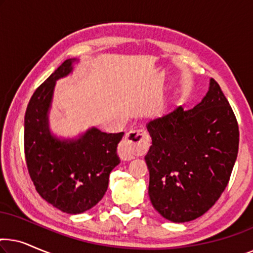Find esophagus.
Instances as JSON below:
<instances>
[{"instance_id": "esophagus-1", "label": "esophagus", "mask_w": 253, "mask_h": 253, "mask_svg": "<svg viewBox=\"0 0 253 253\" xmlns=\"http://www.w3.org/2000/svg\"><path fill=\"white\" fill-rule=\"evenodd\" d=\"M150 144V136L144 129L130 130L126 134L119 148V154L122 160H131L134 155L145 153Z\"/></svg>"}]
</instances>
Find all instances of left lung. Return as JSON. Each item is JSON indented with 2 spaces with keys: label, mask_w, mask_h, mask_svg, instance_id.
<instances>
[{
  "label": "left lung",
  "mask_w": 253,
  "mask_h": 253,
  "mask_svg": "<svg viewBox=\"0 0 253 253\" xmlns=\"http://www.w3.org/2000/svg\"><path fill=\"white\" fill-rule=\"evenodd\" d=\"M146 127L152 205L172 222L202 216L226 189L238 153V124L219 84L211 78L192 109L179 106Z\"/></svg>",
  "instance_id": "left-lung-1"
}]
</instances>
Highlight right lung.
<instances>
[{
    "label": "right lung",
    "mask_w": 253,
    "mask_h": 253,
    "mask_svg": "<svg viewBox=\"0 0 253 253\" xmlns=\"http://www.w3.org/2000/svg\"><path fill=\"white\" fill-rule=\"evenodd\" d=\"M78 60L68 58L33 93L24 120L27 169L39 195L68 214L95 206L108 188L117 165V145L124 132L106 133L92 126L76 138H60L50 131L49 110L55 85L67 77Z\"/></svg>",
    "instance_id": "right-lung-1"
}]
</instances>
